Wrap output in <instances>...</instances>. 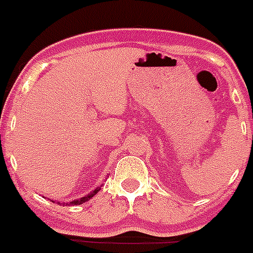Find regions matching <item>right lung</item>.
Masks as SVG:
<instances>
[{
  "label": "right lung",
  "mask_w": 253,
  "mask_h": 253,
  "mask_svg": "<svg viewBox=\"0 0 253 253\" xmlns=\"http://www.w3.org/2000/svg\"><path fill=\"white\" fill-rule=\"evenodd\" d=\"M101 186L102 185H100V186H97L96 187L95 190H92V191H91L90 194H87V195H84V196H82V198H80V199H76V200H72V202H69V203H60V202H58V204L59 205H81V204H84V203H86V202H88V200H90L91 198H92V196H95L96 194L99 193L100 190H101ZM54 203V202H53Z\"/></svg>",
  "instance_id": "add662e5"
}]
</instances>
